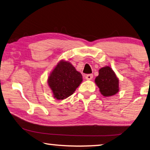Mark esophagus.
<instances>
[{
	"mask_svg": "<svg viewBox=\"0 0 150 150\" xmlns=\"http://www.w3.org/2000/svg\"><path fill=\"white\" fill-rule=\"evenodd\" d=\"M93 78V75L92 74H88L85 75V79L87 80H91Z\"/></svg>",
	"mask_w": 150,
	"mask_h": 150,
	"instance_id": "esophagus-1",
	"label": "esophagus"
}]
</instances>
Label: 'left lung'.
Wrapping results in <instances>:
<instances>
[{
	"instance_id": "left-lung-1",
	"label": "left lung",
	"mask_w": 150,
	"mask_h": 150,
	"mask_svg": "<svg viewBox=\"0 0 150 150\" xmlns=\"http://www.w3.org/2000/svg\"><path fill=\"white\" fill-rule=\"evenodd\" d=\"M95 83L104 97L115 95L119 91V80L110 67L106 66L99 70V75L95 79Z\"/></svg>"
}]
</instances>
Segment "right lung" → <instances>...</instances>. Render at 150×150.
I'll return each instance as SVG.
<instances>
[{
  "label": "right lung",
  "mask_w": 150,
  "mask_h": 150,
  "mask_svg": "<svg viewBox=\"0 0 150 150\" xmlns=\"http://www.w3.org/2000/svg\"><path fill=\"white\" fill-rule=\"evenodd\" d=\"M83 81L82 75L69 61H59L50 73L48 79L53 96L64 100L75 92Z\"/></svg>",
  "instance_id": "right-lung-1"
}]
</instances>
